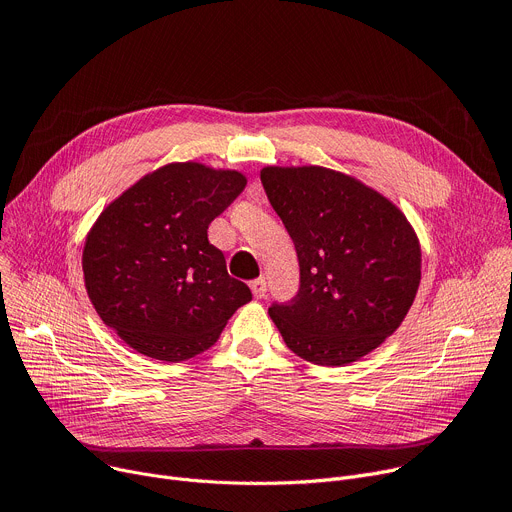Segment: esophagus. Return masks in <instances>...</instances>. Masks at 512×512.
<instances>
[{"mask_svg":"<svg viewBox=\"0 0 512 512\" xmlns=\"http://www.w3.org/2000/svg\"><path fill=\"white\" fill-rule=\"evenodd\" d=\"M249 287H251V291H253V296H255V298H263V296H265V291H267V283H265V279H263V277L253 279V281L249 283Z\"/></svg>","mask_w":512,"mask_h":512,"instance_id":"34e87169","label":"esophagus"}]
</instances>
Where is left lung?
Listing matches in <instances>:
<instances>
[{"instance_id":"obj_1","label":"left lung","mask_w":512,"mask_h":512,"mask_svg":"<svg viewBox=\"0 0 512 512\" xmlns=\"http://www.w3.org/2000/svg\"><path fill=\"white\" fill-rule=\"evenodd\" d=\"M300 263V289L269 316L289 350L342 367L375 350L407 316L421 249L405 214L362 182L320 166L261 170Z\"/></svg>"}]
</instances>
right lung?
<instances>
[{
  "label": "right lung",
  "mask_w": 512,
  "mask_h": 512,
  "mask_svg": "<svg viewBox=\"0 0 512 512\" xmlns=\"http://www.w3.org/2000/svg\"><path fill=\"white\" fill-rule=\"evenodd\" d=\"M245 184L235 170L168 164L101 212L83 251L85 287L101 320L133 350L188 360L251 302V289L208 243V225Z\"/></svg>",
  "instance_id": "add662e5"
}]
</instances>
